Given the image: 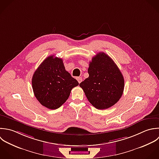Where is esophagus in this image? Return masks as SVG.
I'll return each instance as SVG.
<instances>
[{"instance_id": "obj_1", "label": "esophagus", "mask_w": 159, "mask_h": 159, "mask_svg": "<svg viewBox=\"0 0 159 159\" xmlns=\"http://www.w3.org/2000/svg\"><path fill=\"white\" fill-rule=\"evenodd\" d=\"M77 81L79 82V84L82 81V79L81 77H77Z\"/></svg>"}]
</instances>
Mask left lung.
<instances>
[{
  "label": "left lung",
  "instance_id": "obj_1",
  "mask_svg": "<svg viewBox=\"0 0 159 159\" xmlns=\"http://www.w3.org/2000/svg\"><path fill=\"white\" fill-rule=\"evenodd\" d=\"M89 77L79 85L89 102L98 110L107 109L121 97L125 80L120 70L107 54H97L89 62Z\"/></svg>",
  "mask_w": 159,
  "mask_h": 159
}]
</instances>
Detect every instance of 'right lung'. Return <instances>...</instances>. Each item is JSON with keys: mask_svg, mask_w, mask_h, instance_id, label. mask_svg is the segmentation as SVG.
<instances>
[{"mask_svg": "<svg viewBox=\"0 0 159 159\" xmlns=\"http://www.w3.org/2000/svg\"><path fill=\"white\" fill-rule=\"evenodd\" d=\"M32 88L35 97L51 110L59 108L68 99L71 90L79 82L66 70L62 59L50 56L34 72Z\"/></svg>", "mask_w": 159, "mask_h": 159, "instance_id": "1", "label": "right lung"}]
</instances>
